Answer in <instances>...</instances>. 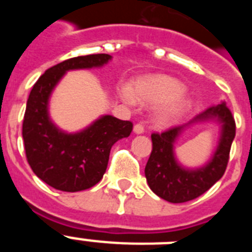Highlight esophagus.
<instances>
[{"instance_id": "obj_1", "label": "esophagus", "mask_w": 252, "mask_h": 252, "mask_svg": "<svg viewBox=\"0 0 252 252\" xmlns=\"http://www.w3.org/2000/svg\"><path fill=\"white\" fill-rule=\"evenodd\" d=\"M145 131V127H144V125L142 124H136L133 126V132L135 133H142Z\"/></svg>"}]
</instances>
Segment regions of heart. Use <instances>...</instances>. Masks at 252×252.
Wrapping results in <instances>:
<instances>
[{"mask_svg": "<svg viewBox=\"0 0 252 252\" xmlns=\"http://www.w3.org/2000/svg\"><path fill=\"white\" fill-rule=\"evenodd\" d=\"M184 87L179 81L168 75H153L140 78L131 84V88L121 91V98L126 102L136 101L142 104H158L167 102L157 113V124L165 125L184 112L189 101L178 97L183 93Z\"/></svg>", "mask_w": 252, "mask_h": 252, "instance_id": "1", "label": "heart"}]
</instances>
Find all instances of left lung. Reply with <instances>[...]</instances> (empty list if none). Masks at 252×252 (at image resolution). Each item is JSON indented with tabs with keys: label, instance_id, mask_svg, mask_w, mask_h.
<instances>
[{
	"label": "left lung",
	"instance_id": "left-lung-1",
	"mask_svg": "<svg viewBox=\"0 0 252 252\" xmlns=\"http://www.w3.org/2000/svg\"><path fill=\"white\" fill-rule=\"evenodd\" d=\"M208 119L221 124V139L218 150L207 166L192 171L183 168L174 157L175 140L188 124ZM235 135V119L224 103L209 107L189 124L170 127L161 133H151L153 150L145 166L150 189L170 203H184L206 193L224 174Z\"/></svg>",
	"mask_w": 252,
	"mask_h": 252
}]
</instances>
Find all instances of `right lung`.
<instances>
[{
    "instance_id": "add662e5",
    "label": "right lung",
    "mask_w": 252,
    "mask_h": 252,
    "mask_svg": "<svg viewBox=\"0 0 252 252\" xmlns=\"http://www.w3.org/2000/svg\"><path fill=\"white\" fill-rule=\"evenodd\" d=\"M110 59L108 54H92L64 60L49 68L29 95L22 124L26 159L35 174L58 190L95 186L106 173L113 144L132 131V122L106 115L81 132L66 133L49 117V97L68 70L102 66Z\"/></svg>"
}]
</instances>
